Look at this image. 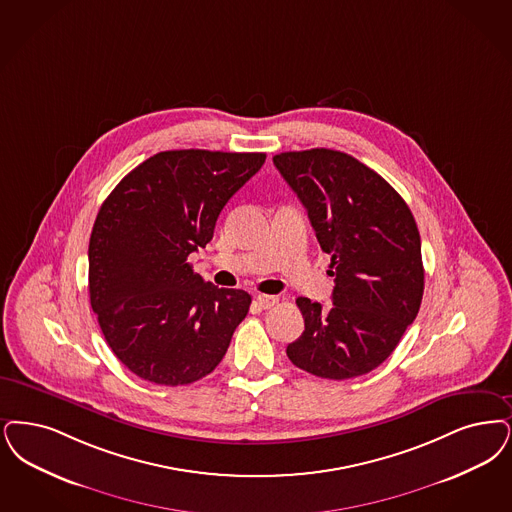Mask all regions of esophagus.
<instances>
[{"label":"esophagus","instance_id":"1","mask_svg":"<svg viewBox=\"0 0 512 512\" xmlns=\"http://www.w3.org/2000/svg\"><path fill=\"white\" fill-rule=\"evenodd\" d=\"M255 301H257V305L261 308H272L276 303H278V297L276 295H257L255 297Z\"/></svg>","mask_w":512,"mask_h":512}]
</instances>
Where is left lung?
Wrapping results in <instances>:
<instances>
[{"label": "left lung", "mask_w": 512, "mask_h": 512, "mask_svg": "<svg viewBox=\"0 0 512 512\" xmlns=\"http://www.w3.org/2000/svg\"><path fill=\"white\" fill-rule=\"evenodd\" d=\"M272 162L305 205L335 278L333 307L297 299L305 331L287 345V358L324 379L366 375L389 358L421 307L415 219L379 173L345 152H282Z\"/></svg>", "instance_id": "8db88e82"}]
</instances>
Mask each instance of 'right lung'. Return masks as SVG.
<instances>
[{
    "label": "right lung",
    "instance_id": "obj_1",
    "mask_svg": "<svg viewBox=\"0 0 512 512\" xmlns=\"http://www.w3.org/2000/svg\"><path fill=\"white\" fill-rule=\"evenodd\" d=\"M263 152L167 150L104 200L89 240V297L104 339L144 381L188 385L219 366L251 295L204 282L186 261Z\"/></svg>",
    "mask_w": 512,
    "mask_h": 512
}]
</instances>
